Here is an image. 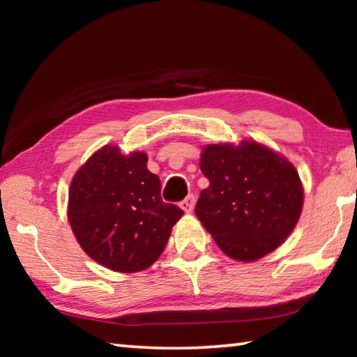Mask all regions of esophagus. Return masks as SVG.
<instances>
[{
	"mask_svg": "<svg viewBox=\"0 0 357 357\" xmlns=\"http://www.w3.org/2000/svg\"><path fill=\"white\" fill-rule=\"evenodd\" d=\"M179 206H181V209L184 211V213H192V209H193V206H195V197L193 195H187L183 202L179 203Z\"/></svg>",
	"mask_w": 357,
	"mask_h": 357,
	"instance_id": "34e87169",
	"label": "esophagus"
}]
</instances>
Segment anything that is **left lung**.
Masks as SVG:
<instances>
[{
  "instance_id": "obj_1",
  "label": "left lung",
  "mask_w": 357,
  "mask_h": 357,
  "mask_svg": "<svg viewBox=\"0 0 357 357\" xmlns=\"http://www.w3.org/2000/svg\"><path fill=\"white\" fill-rule=\"evenodd\" d=\"M200 168L209 187L200 192L195 214L225 255L255 261L289 236L304 189L285 157L253 140L208 144Z\"/></svg>"
}]
</instances>
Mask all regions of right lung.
I'll list each match as a JSON object with an SVG mask.
<instances>
[{"mask_svg": "<svg viewBox=\"0 0 357 357\" xmlns=\"http://www.w3.org/2000/svg\"><path fill=\"white\" fill-rule=\"evenodd\" d=\"M148 155L100 148L75 173L68 217L78 244L94 261L116 273L149 268L164 252L183 209L164 203L160 179Z\"/></svg>", "mask_w": 357, "mask_h": 357, "instance_id": "1", "label": "right lung"}]
</instances>
